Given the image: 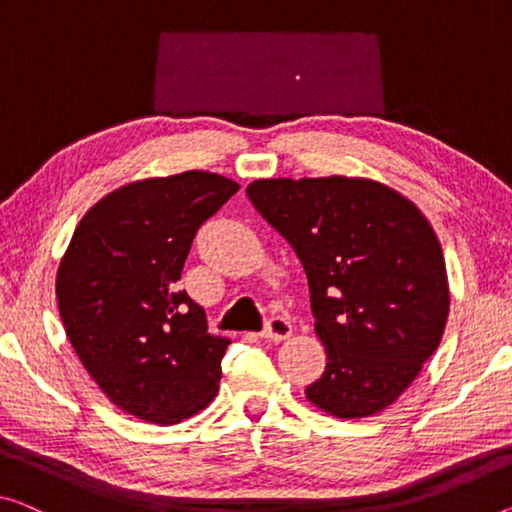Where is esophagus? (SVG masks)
Returning <instances> with one entry per match:
<instances>
[{
  "instance_id": "34e87169",
  "label": "esophagus",
  "mask_w": 512,
  "mask_h": 512,
  "mask_svg": "<svg viewBox=\"0 0 512 512\" xmlns=\"http://www.w3.org/2000/svg\"><path fill=\"white\" fill-rule=\"evenodd\" d=\"M293 334V325H290L288 318L283 316H272L270 320L265 322V329H263V338L272 343H279V341H286V338Z\"/></svg>"
}]
</instances>
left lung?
I'll return each mask as SVG.
<instances>
[{"instance_id": "left-lung-1", "label": "left lung", "mask_w": 512, "mask_h": 512, "mask_svg": "<svg viewBox=\"0 0 512 512\" xmlns=\"http://www.w3.org/2000/svg\"><path fill=\"white\" fill-rule=\"evenodd\" d=\"M247 196L309 279L327 366L306 398L338 419L396 403L437 350L451 304L423 212L371 178H263Z\"/></svg>"}]
</instances>
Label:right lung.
<instances>
[{"mask_svg": "<svg viewBox=\"0 0 512 512\" xmlns=\"http://www.w3.org/2000/svg\"><path fill=\"white\" fill-rule=\"evenodd\" d=\"M240 190L210 171L123 185L77 224L57 272L59 316L102 393L141 421L178 423L219 389L229 338L178 290L199 226Z\"/></svg>", "mask_w": 512, "mask_h": 512, "instance_id": "obj_1", "label": "right lung"}]
</instances>
